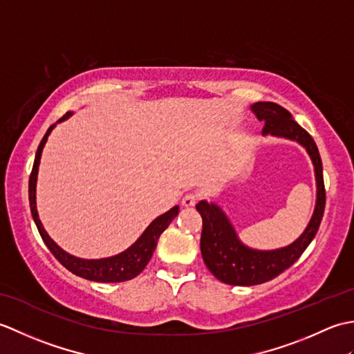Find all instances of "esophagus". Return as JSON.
I'll list each match as a JSON object with an SVG mask.
<instances>
[{
	"instance_id": "obj_1",
	"label": "esophagus",
	"mask_w": 354,
	"mask_h": 354,
	"mask_svg": "<svg viewBox=\"0 0 354 354\" xmlns=\"http://www.w3.org/2000/svg\"><path fill=\"white\" fill-rule=\"evenodd\" d=\"M196 202H198V196L194 193H187L185 196L183 198V205L184 207H193V205H196Z\"/></svg>"
}]
</instances>
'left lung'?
I'll list each match as a JSON object with an SVG mask.
<instances>
[{
  "label": "left lung",
  "instance_id": "left-lung-1",
  "mask_svg": "<svg viewBox=\"0 0 354 354\" xmlns=\"http://www.w3.org/2000/svg\"><path fill=\"white\" fill-rule=\"evenodd\" d=\"M260 122H265L263 135L288 138L306 147L317 178V205L304 232L289 246L272 251H259L245 246L237 237L234 227L216 204L201 201L196 209L202 216L201 252L207 268L217 280L231 286H254L272 280L290 268L317 236L326 208V189L322 162L309 132L304 131L290 112L272 102H257L251 106Z\"/></svg>",
  "mask_w": 354,
  "mask_h": 354
}]
</instances>
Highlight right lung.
<instances>
[{"label": "right lung", "instance_id": "right-lung-1", "mask_svg": "<svg viewBox=\"0 0 354 354\" xmlns=\"http://www.w3.org/2000/svg\"><path fill=\"white\" fill-rule=\"evenodd\" d=\"M71 114L73 112H66V114L61 120H59V123L68 118ZM55 126L56 124L48 127L47 133L44 135L41 145L36 150L35 164H33V169H32V173H30V179H28L30 209H32L33 221L36 223L37 231H39V234L44 240V243L47 245L50 252L55 255L62 266H65L70 270V272L76 274L77 277L85 278V280L99 281V283H120V281L132 280V278H135L140 272H142V269L147 266V263H149L150 257H152V254L156 248L158 239H160V236L162 234V231L169 227L170 222L178 216L179 207L178 205L173 207L169 209L167 213H164L160 217H156V219L146 228V231L140 236L137 242L127 248V250L123 251L122 254L112 255V257H108V259L85 260V259L74 257V255L65 252L62 248L57 246L55 243V240H53L47 234V231L44 230L42 223L39 221V216H37V209H36L37 169H39L42 149L45 146V142H47L48 135L51 133L53 127Z\"/></svg>", "mask_w": 354, "mask_h": 354}]
</instances>
